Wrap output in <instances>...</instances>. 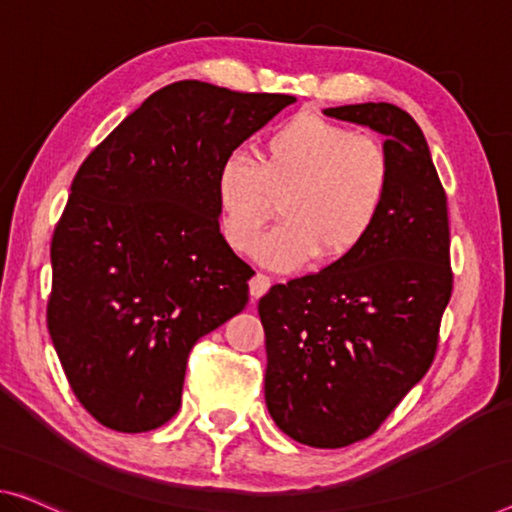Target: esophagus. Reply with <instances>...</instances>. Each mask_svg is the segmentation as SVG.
I'll return each instance as SVG.
<instances>
[{
  "mask_svg": "<svg viewBox=\"0 0 512 512\" xmlns=\"http://www.w3.org/2000/svg\"><path fill=\"white\" fill-rule=\"evenodd\" d=\"M271 287V278L264 276V273H255L253 280H250V296L257 301L259 296H264Z\"/></svg>",
  "mask_w": 512,
  "mask_h": 512,
  "instance_id": "obj_1",
  "label": "esophagus"
}]
</instances>
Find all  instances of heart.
Here are the masks:
<instances>
[{
    "label": "heart",
    "instance_id": "obj_1",
    "mask_svg": "<svg viewBox=\"0 0 512 512\" xmlns=\"http://www.w3.org/2000/svg\"><path fill=\"white\" fill-rule=\"evenodd\" d=\"M388 190L391 158L379 142L308 112L266 135L259 165L232 154L216 172L225 241L239 253L255 245L257 262L282 273L319 255L324 262L352 255L377 225ZM278 201L286 225L260 240Z\"/></svg>",
    "mask_w": 512,
    "mask_h": 512
}]
</instances>
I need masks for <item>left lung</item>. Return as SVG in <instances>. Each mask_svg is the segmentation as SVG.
Segmentation results:
<instances>
[{
  "instance_id": "left-lung-1",
  "label": "left lung",
  "mask_w": 512,
  "mask_h": 512,
  "mask_svg": "<svg viewBox=\"0 0 512 512\" xmlns=\"http://www.w3.org/2000/svg\"><path fill=\"white\" fill-rule=\"evenodd\" d=\"M384 135L391 190L368 239L259 299L264 398L287 437L342 448L370 437L423 379L453 292L446 193L414 119L391 103L326 108Z\"/></svg>"
}]
</instances>
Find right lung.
<instances>
[{"label": "right lung", "instance_id": "add662e5", "mask_svg": "<svg viewBox=\"0 0 512 512\" xmlns=\"http://www.w3.org/2000/svg\"><path fill=\"white\" fill-rule=\"evenodd\" d=\"M292 103L174 82L80 165L52 236L48 329L101 425L149 432L170 421L190 349L246 308L255 271L220 234L216 172Z\"/></svg>", "mask_w": 512, "mask_h": 512}]
</instances>
